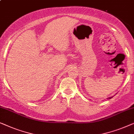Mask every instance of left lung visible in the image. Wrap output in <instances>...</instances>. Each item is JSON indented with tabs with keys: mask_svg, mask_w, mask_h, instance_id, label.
<instances>
[{
	"mask_svg": "<svg viewBox=\"0 0 134 134\" xmlns=\"http://www.w3.org/2000/svg\"><path fill=\"white\" fill-rule=\"evenodd\" d=\"M112 97H109V98H108V99H110V98H112Z\"/></svg>",
	"mask_w": 134,
	"mask_h": 134,
	"instance_id": "1",
	"label": "left lung"
}]
</instances>
